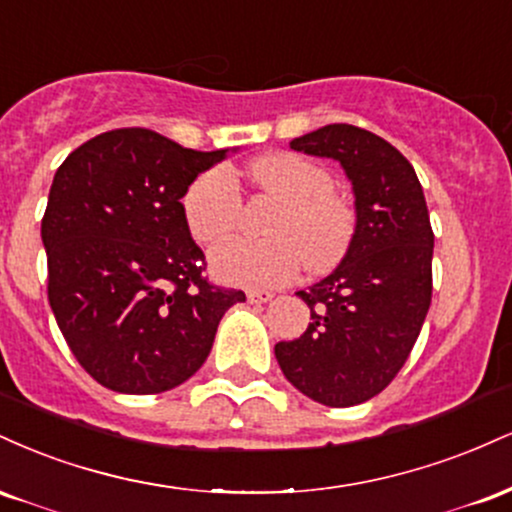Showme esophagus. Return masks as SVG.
<instances>
[{
    "instance_id": "esophagus-1",
    "label": "esophagus",
    "mask_w": 512,
    "mask_h": 512,
    "mask_svg": "<svg viewBox=\"0 0 512 512\" xmlns=\"http://www.w3.org/2000/svg\"><path fill=\"white\" fill-rule=\"evenodd\" d=\"M274 293L272 291H264V289H250L248 291V301L250 303H267L272 301Z\"/></svg>"
}]
</instances>
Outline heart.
I'll use <instances>...</instances> for the list:
<instances>
[{
  "mask_svg": "<svg viewBox=\"0 0 512 512\" xmlns=\"http://www.w3.org/2000/svg\"><path fill=\"white\" fill-rule=\"evenodd\" d=\"M255 187L279 202L269 216L267 240L228 238L211 250V272L226 284L281 286L305 267L325 272L339 262L354 231L349 202L332 190L330 170L291 151H274L250 166ZM240 187L228 166L199 173L182 195V216L192 238L214 245L238 226Z\"/></svg>",
  "mask_w": 512,
  "mask_h": 512,
  "instance_id": "obj_1",
  "label": "heart"
}]
</instances>
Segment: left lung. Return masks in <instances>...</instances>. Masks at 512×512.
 Wrapping results in <instances>:
<instances>
[{
	"instance_id": "left-lung-1",
	"label": "left lung",
	"mask_w": 512,
	"mask_h": 512,
	"mask_svg": "<svg viewBox=\"0 0 512 512\" xmlns=\"http://www.w3.org/2000/svg\"><path fill=\"white\" fill-rule=\"evenodd\" d=\"M293 151L339 161L354 185L356 231L330 276L298 291L310 325L274 346L286 380L325 407L383 392L424 327L433 293V228L411 163L378 134L327 125Z\"/></svg>"
}]
</instances>
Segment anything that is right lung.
<instances>
[{"label":"right lung","mask_w":512,"mask_h":512,"mask_svg":"<svg viewBox=\"0 0 512 512\" xmlns=\"http://www.w3.org/2000/svg\"><path fill=\"white\" fill-rule=\"evenodd\" d=\"M228 149L195 151L144 127L88 139L52 180L43 236L48 301L81 368L125 395L185 383L245 293L204 276L182 195Z\"/></svg>","instance_id":"obj_1"}]
</instances>
